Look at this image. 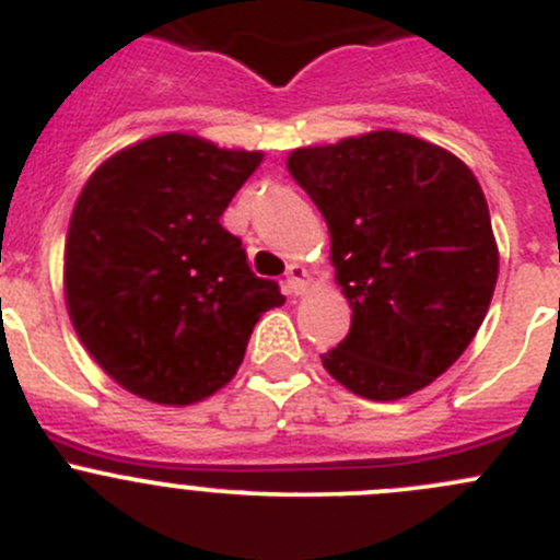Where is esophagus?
<instances>
[{"label": "esophagus", "instance_id": "obj_1", "mask_svg": "<svg viewBox=\"0 0 560 560\" xmlns=\"http://www.w3.org/2000/svg\"><path fill=\"white\" fill-rule=\"evenodd\" d=\"M308 287H312V276H308L306 265L292 262L290 270H287V290L292 295H303V292H308Z\"/></svg>", "mask_w": 560, "mask_h": 560}]
</instances>
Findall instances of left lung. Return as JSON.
Wrapping results in <instances>:
<instances>
[{
  "instance_id": "left-lung-1",
  "label": "left lung",
  "mask_w": 560,
  "mask_h": 560,
  "mask_svg": "<svg viewBox=\"0 0 560 560\" xmlns=\"http://www.w3.org/2000/svg\"><path fill=\"white\" fill-rule=\"evenodd\" d=\"M287 171L325 217L352 308L325 371L369 400L428 387L477 336L499 279L479 180L453 151L398 129L295 149Z\"/></svg>"
}]
</instances>
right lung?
<instances>
[{
    "instance_id": "add662e5",
    "label": "right lung",
    "mask_w": 560,
    "mask_h": 560,
    "mask_svg": "<svg viewBox=\"0 0 560 560\" xmlns=\"http://www.w3.org/2000/svg\"><path fill=\"white\" fill-rule=\"evenodd\" d=\"M262 156L162 132L83 184L65 241L67 314L100 369L138 398H211L244 363L259 316L284 303L219 224Z\"/></svg>"
}]
</instances>
